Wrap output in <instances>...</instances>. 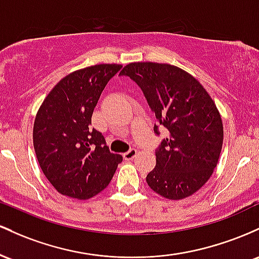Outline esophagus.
<instances>
[{
    "instance_id": "1",
    "label": "esophagus",
    "mask_w": 259,
    "mask_h": 259,
    "mask_svg": "<svg viewBox=\"0 0 259 259\" xmlns=\"http://www.w3.org/2000/svg\"><path fill=\"white\" fill-rule=\"evenodd\" d=\"M137 155V149H135V148H132V149H130L128 152L123 154V158L126 159V160H132L135 156Z\"/></svg>"
}]
</instances>
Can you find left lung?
I'll return each mask as SVG.
<instances>
[{
	"label": "left lung",
	"instance_id": "1",
	"mask_svg": "<svg viewBox=\"0 0 259 259\" xmlns=\"http://www.w3.org/2000/svg\"><path fill=\"white\" fill-rule=\"evenodd\" d=\"M121 75L141 87L156 117L154 132L168 137L156 149V165L147 176L150 188L167 199L192 196L213 175L223 147L222 116L193 75L167 63L133 62Z\"/></svg>",
	"mask_w": 259,
	"mask_h": 259
}]
</instances>
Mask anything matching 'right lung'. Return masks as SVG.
<instances>
[{
    "label": "right lung",
    "instance_id": "right-lung-1",
    "mask_svg": "<svg viewBox=\"0 0 259 259\" xmlns=\"http://www.w3.org/2000/svg\"><path fill=\"white\" fill-rule=\"evenodd\" d=\"M121 67L103 63L72 72L52 88L37 111L33 128L37 161L63 196H97L122 161L120 154L110 153L104 136L91 127L101 92Z\"/></svg>",
    "mask_w": 259,
    "mask_h": 259
}]
</instances>
